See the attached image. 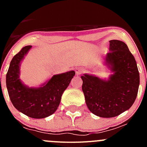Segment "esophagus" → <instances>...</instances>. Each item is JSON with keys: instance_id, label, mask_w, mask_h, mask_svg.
I'll list each match as a JSON object with an SVG mask.
<instances>
[{"instance_id": "esophagus-1", "label": "esophagus", "mask_w": 147, "mask_h": 147, "mask_svg": "<svg viewBox=\"0 0 147 147\" xmlns=\"http://www.w3.org/2000/svg\"><path fill=\"white\" fill-rule=\"evenodd\" d=\"M84 72V69H78V70L76 71V75H80L81 74H82L83 72Z\"/></svg>"}]
</instances>
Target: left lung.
<instances>
[{"label": "left lung", "instance_id": "1", "mask_svg": "<svg viewBox=\"0 0 147 147\" xmlns=\"http://www.w3.org/2000/svg\"><path fill=\"white\" fill-rule=\"evenodd\" d=\"M106 63L115 73L102 80L90 75L81 76L82 92L90 112L100 117L110 118L129 109L137 98L139 73L134 57L124 42L109 41Z\"/></svg>", "mask_w": 147, "mask_h": 147}]
</instances>
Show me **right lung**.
Here are the masks:
<instances>
[{"label":"right lung","mask_w":147,"mask_h":147,"mask_svg":"<svg viewBox=\"0 0 147 147\" xmlns=\"http://www.w3.org/2000/svg\"><path fill=\"white\" fill-rule=\"evenodd\" d=\"M31 45L23 47L12 59L6 74V86L13 106L31 118L41 119L53 115L58 107L62 94L75 75L72 70L54 75L42 87L30 88L19 79L20 63Z\"/></svg>","instance_id":"obj_1"}]
</instances>
